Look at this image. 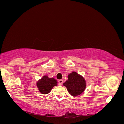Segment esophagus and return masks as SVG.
<instances>
[{
	"mask_svg": "<svg viewBox=\"0 0 124 124\" xmlns=\"http://www.w3.org/2000/svg\"><path fill=\"white\" fill-rule=\"evenodd\" d=\"M58 83L59 85H62L63 83V80H58Z\"/></svg>",
	"mask_w": 124,
	"mask_h": 124,
	"instance_id": "esophagus-1",
	"label": "esophagus"
}]
</instances>
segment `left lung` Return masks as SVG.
Listing matches in <instances>:
<instances>
[{
	"instance_id": "1",
	"label": "left lung",
	"mask_w": 124,
	"mask_h": 124,
	"mask_svg": "<svg viewBox=\"0 0 124 124\" xmlns=\"http://www.w3.org/2000/svg\"><path fill=\"white\" fill-rule=\"evenodd\" d=\"M68 80L63 83V85L67 87L70 95L76 96L84 92L86 83L83 77L77 72H72L68 75Z\"/></svg>"
}]
</instances>
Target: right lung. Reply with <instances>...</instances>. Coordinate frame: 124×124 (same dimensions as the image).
<instances>
[{
	"label": "right lung",
	"mask_w": 124,
	"mask_h": 124,
	"mask_svg": "<svg viewBox=\"0 0 124 124\" xmlns=\"http://www.w3.org/2000/svg\"><path fill=\"white\" fill-rule=\"evenodd\" d=\"M57 82L54 78H48L44 76L37 83V86L40 93L43 94H46L50 93L54 86L57 85Z\"/></svg>",
	"instance_id": "add662e5"
}]
</instances>
